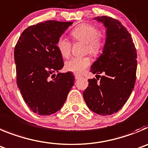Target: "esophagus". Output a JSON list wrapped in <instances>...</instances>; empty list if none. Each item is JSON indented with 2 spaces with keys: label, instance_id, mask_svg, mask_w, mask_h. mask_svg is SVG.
Returning a JSON list of instances; mask_svg holds the SVG:
<instances>
[{
  "label": "esophagus",
  "instance_id": "1",
  "mask_svg": "<svg viewBox=\"0 0 148 148\" xmlns=\"http://www.w3.org/2000/svg\"><path fill=\"white\" fill-rule=\"evenodd\" d=\"M81 77V76L80 75H78V74H76V73L75 74V79H78V78H80Z\"/></svg>",
  "mask_w": 148,
  "mask_h": 148
}]
</instances>
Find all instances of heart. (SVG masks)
<instances>
[{"instance_id": "1", "label": "heart", "mask_w": 148, "mask_h": 148, "mask_svg": "<svg viewBox=\"0 0 148 148\" xmlns=\"http://www.w3.org/2000/svg\"><path fill=\"white\" fill-rule=\"evenodd\" d=\"M72 38L76 42L85 43V52L92 56H97L103 47V39L100 31L95 25L81 23L77 25L70 32ZM56 47L59 53L64 58H68L71 53L72 44L67 39L60 37L56 42ZM88 56L73 57L65 62V70L76 74H81L90 64Z\"/></svg>"}]
</instances>
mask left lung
Returning a JSON list of instances; mask_svg holds the SVG:
<instances>
[{
	"instance_id": "left-lung-1",
	"label": "left lung",
	"mask_w": 148,
	"mask_h": 148,
	"mask_svg": "<svg viewBox=\"0 0 148 148\" xmlns=\"http://www.w3.org/2000/svg\"><path fill=\"white\" fill-rule=\"evenodd\" d=\"M95 19L106 28L103 53L90 70L101 79L88 80L83 96L89 109L106 116L120 110L129 98L136 82L137 55L131 34L119 20L107 16Z\"/></svg>"
}]
</instances>
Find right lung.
<instances>
[{
  "label": "right lung",
  "mask_w": 148,
  "mask_h": 148,
  "mask_svg": "<svg viewBox=\"0 0 148 148\" xmlns=\"http://www.w3.org/2000/svg\"><path fill=\"white\" fill-rule=\"evenodd\" d=\"M72 24L47 20L31 25L14 47L17 86L27 106L39 115L60 110L74 85L71 72L59 73L64 62L56 47L58 40Z\"/></svg>",
  "instance_id": "add662e5"
}]
</instances>
